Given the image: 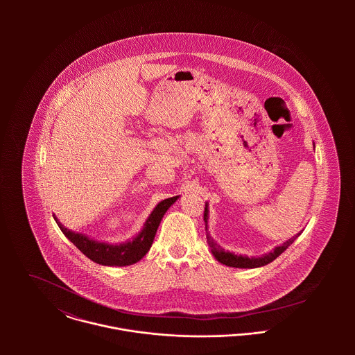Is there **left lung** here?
I'll return each instance as SVG.
<instances>
[{"mask_svg": "<svg viewBox=\"0 0 355 355\" xmlns=\"http://www.w3.org/2000/svg\"><path fill=\"white\" fill-rule=\"evenodd\" d=\"M207 218H209V203H205V211H203V220H205V230H206V239H207V245L210 248V252L213 254V257L221 262L223 265L231 266V268H245V269H253V268H259L263 265H268L269 262L275 261L280 254L284 250L288 249L290 245H293V242L301 235L297 234L295 236H293L291 239H288L287 242H284L283 245L275 248L272 252L263 254L261 257H249V255H242V254L231 253V252H225L224 249L220 248V245H217L213 238L210 236L209 231H207Z\"/></svg>", "mask_w": 355, "mask_h": 355, "instance_id": "1", "label": "left lung"}]
</instances>
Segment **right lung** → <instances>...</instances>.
<instances>
[{
    "instance_id": "right-lung-1",
    "label": "right lung",
    "mask_w": 355,
    "mask_h": 355,
    "mask_svg": "<svg viewBox=\"0 0 355 355\" xmlns=\"http://www.w3.org/2000/svg\"><path fill=\"white\" fill-rule=\"evenodd\" d=\"M179 196L166 198L161 202L157 203V206L153 209L152 213L146 218L144 228L141 232L134 236L132 239L123 242V243H106V242H100L93 238H89L85 234L71 231L65 228L55 216L54 220L57 225L60 227L61 232L82 252L87 258L92 261L105 265V266H127L132 265L138 261H141L145 254L148 253L152 248L153 241L157 232V228L165 214V211L178 201Z\"/></svg>"
}]
</instances>
